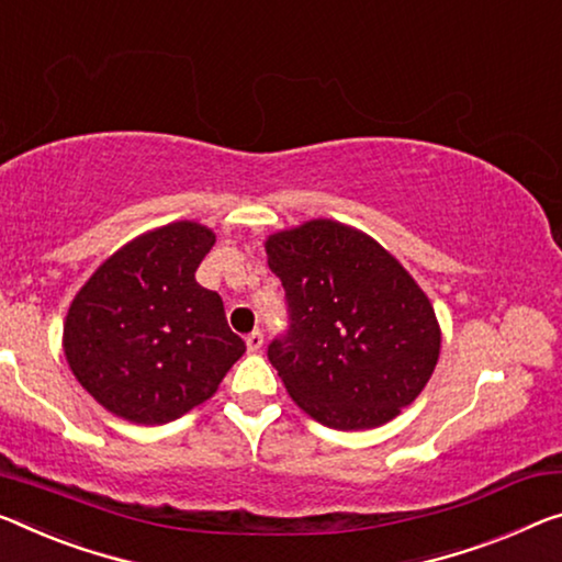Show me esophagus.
<instances>
[{
  "mask_svg": "<svg viewBox=\"0 0 562 562\" xmlns=\"http://www.w3.org/2000/svg\"><path fill=\"white\" fill-rule=\"evenodd\" d=\"M246 347H248V351L251 353H258L261 351V347H263V334L261 331H251L246 336Z\"/></svg>",
  "mask_w": 562,
  "mask_h": 562,
  "instance_id": "34e87169",
  "label": "esophagus"
}]
</instances>
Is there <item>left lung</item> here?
<instances>
[{
  "instance_id": "obj_1",
  "label": "left lung",
  "mask_w": 562,
  "mask_h": 562,
  "mask_svg": "<svg viewBox=\"0 0 562 562\" xmlns=\"http://www.w3.org/2000/svg\"><path fill=\"white\" fill-rule=\"evenodd\" d=\"M291 326L269 347L291 400L331 429L402 414L437 367L442 329L412 273L364 231L314 218L266 238Z\"/></svg>"
}]
</instances>
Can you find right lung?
<instances>
[{
	"label": "right lung",
	"mask_w": 562,
	"mask_h": 562,
	"mask_svg": "<svg viewBox=\"0 0 562 562\" xmlns=\"http://www.w3.org/2000/svg\"><path fill=\"white\" fill-rule=\"evenodd\" d=\"M213 244L215 233L195 221L145 231L75 293L63 326L65 359L115 417L133 425L183 417L244 357L221 296L195 281Z\"/></svg>",
	"instance_id": "1"
}]
</instances>
